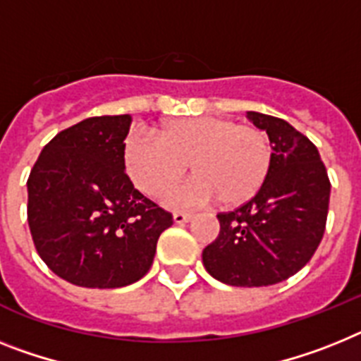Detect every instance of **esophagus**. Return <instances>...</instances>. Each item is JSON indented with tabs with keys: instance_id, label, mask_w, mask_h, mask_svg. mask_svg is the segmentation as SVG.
I'll return each mask as SVG.
<instances>
[{
	"instance_id": "esophagus-1",
	"label": "esophagus",
	"mask_w": 361,
	"mask_h": 361,
	"mask_svg": "<svg viewBox=\"0 0 361 361\" xmlns=\"http://www.w3.org/2000/svg\"><path fill=\"white\" fill-rule=\"evenodd\" d=\"M190 220H192V214L190 213H180V211H178V213H174L176 224H187V222H190Z\"/></svg>"
}]
</instances>
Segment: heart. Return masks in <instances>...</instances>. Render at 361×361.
Segmentation results:
<instances>
[{"label": "heart", "mask_w": 361, "mask_h": 361, "mask_svg": "<svg viewBox=\"0 0 361 361\" xmlns=\"http://www.w3.org/2000/svg\"><path fill=\"white\" fill-rule=\"evenodd\" d=\"M124 163L130 178L147 195L172 187L187 166V183L165 196L171 207H195L218 198L226 207L246 204L264 185L271 169L268 135L222 117L169 121L157 135L137 130L126 137Z\"/></svg>", "instance_id": "heart-1"}]
</instances>
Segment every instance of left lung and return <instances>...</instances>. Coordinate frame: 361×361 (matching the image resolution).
I'll return each mask as SVG.
<instances>
[{
  "label": "left lung",
  "instance_id": "obj_1",
  "mask_svg": "<svg viewBox=\"0 0 361 361\" xmlns=\"http://www.w3.org/2000/svg\"><path fill=\"white\" fill-rule=\"evenodd\" d=\"M271 145V169L247 204L216 214L220 233L202 253L209 274L229 286H269L307 264L319 246L330 181L316 145L284 119L247 111Z\"/></svg>",
  "mask_w": 361,
  "mask_h": 361
}]
</instances>
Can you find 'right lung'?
Returning <instances> with one entry per match:
<instances>
[{
  "mask_svg": "<svg viewBox=\"0 0 361 361\" xmlns=\"http://www.w3.org/2000/svg\"><path fill=\"white\" fill-rule=\"evenodd\" d=\"M130 115L73 124L45 145L27 180L32 242L51 271L84 288H121L147 275L172 214L124 172Z\"/></svg>",
  "mask_w": 361,
  "mask_h": 361,
  "instance_id": "add662e5",
  "label": "right lung"
}]
</instances>
